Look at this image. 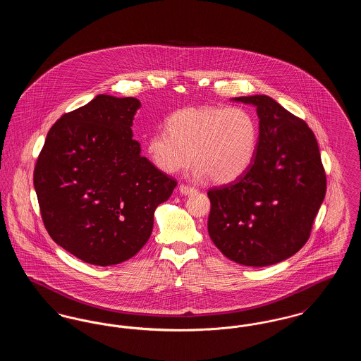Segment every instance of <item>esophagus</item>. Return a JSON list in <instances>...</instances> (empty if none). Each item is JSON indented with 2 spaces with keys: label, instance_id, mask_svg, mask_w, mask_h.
<instances>
[{
  "label": "esophagus",
  "instance_id": "34e87169",
  "mask_svg": "<svg viewBox=\"0 0 361 361\" xmlns=\"http://www.w3.org/2000/svg\"><path fill=\"white\" fill-rule=\"evenodd\" d=\"M178 190H180V193H181V195H190V193L196 192V189L190 188V187H188V185H184V184H181V185L178 187Z\"/></svg>",
  "mask_w": 361,
  "mask_h": 361
}]
</instances>
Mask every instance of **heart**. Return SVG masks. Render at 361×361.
I'll list each match as a JSON object with an SVG mask.
<instances>
[{"label": "heart", "instance_id": "1", "mask_svg": "<svg viewBox=\"0 0 361 361\" xmlns=\"http://www.w3.org/2000/svg\"><path fill=\"white\" fill-rule=\"evenodd\" d=\"M166 127L146 140L152 164L162 172H178L193 158L197 177L227 184L247 172L257 154V119L240 106L181 108L168 118Z\"/></svg>", "mask_w": 361, "mask_h": 361}]
</instances>
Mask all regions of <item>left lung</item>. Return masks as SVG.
Listing matches in <instances>:
<instances>
[{"label": "left lung", "instance_id": "left-lung-1", "mask_svg": "<svg viewBox=\"0 0 361 361\" xmlns=\"http://www.w3.org/2000/svg\"><path fill=\"white\" fill-rule=\"evenodd\" d=\"M255 105L257 154L235 181L208 190V234L226 257L268 267L307 242L326 193V174L309 126L265 94L235 97Z\"/></svg>", "mask_w": 361, "mask_h": 361}]
</instances>
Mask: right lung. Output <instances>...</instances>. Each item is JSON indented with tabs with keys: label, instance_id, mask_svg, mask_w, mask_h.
<instances>
[{
	"label": "right lung",
	"instance_id": "add662e5",
	"mask_svg": "<svg viewBox=\"0 0 361 361\" xmlns=\"http://www.w3.org/2000/svg\"><path fill=\"white\" fill-rule=\"evenodd\" d=\"M135 97L99 94L55 121L36 161L34 185L50 237L84 262L109 267L150 238L154 211L176 180L140 155Z\"/></svg>",
	"mask_w": 361,
	"mask_h": 361
}]
</instances>
